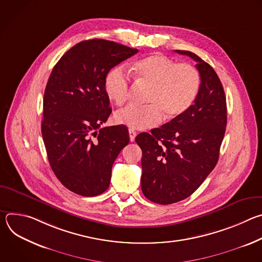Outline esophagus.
<instances>
[{"mask_svg": "<svg viewBox=\"0 0 262 262\" xmlns=\"http://www.w3.org/2000/svg\"><path fill=\"white\" fill-rule=\"evenodd\" d=\"M128 135H129V140L130 142H134L135 141V138L137 136V133L134 130V129H129L128 130Z\"/></svg>", "mask_w": 262, "mask_h": 262, "instance_id": "esophagus-1", "label": "esophagus"}]
</instances>
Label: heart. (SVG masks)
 <instances>
[{
	"label": "heart",
	"instance_id": "b5f03b06",
	"mask_svg": "<svg viewBox=\"0 0 262 262\" xmlns=\"http://www.w3.org/2000/svg\"><path fill=\"white\" fill-rule=\"evenodd\" d=\"M133 73L138 83L150 87V90L146 97L149 104H129L115 113V122L130 129L152 127L162 121L164 115L168 120L181 116L199 93L201 79L198 70L163 55H151L137 61ZM104 90L117 105H122L128 99L130 78L123 67H115L107 73Z\"/></svg>",
	"mask_w": 262,
	"mask_h": 262
}]
</instances>
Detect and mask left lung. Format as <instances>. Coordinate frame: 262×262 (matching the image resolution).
<instances>
[{
	"mask_svg": "<svg viewBox=\"0 0 262 262\" xmlns=\"http://www.w3.org/2000/svg\"><path fill=\"white\" fill-rule=\"evenodd\" d=\"M196 61L199 93L191 107L160 128L141 133V189L159 204H172L191 196L215 167L227 125L226 97L213 68L196 54L175 51Z\"/></svg>",
	"mask_w": 262,
	"mask_h": 262,
	"instance_id": "left-lung-1",
	"label": "left lung"
}]
</instances>
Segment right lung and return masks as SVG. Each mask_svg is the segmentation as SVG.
<instances>
[{
	"mask_svg": "<svg viewBox=\"0 0 262 262\" xmlns=\"http://www.w3.org/2000/svg\"><path fill=\"white\" fill-rule=\"evenodd\" d=\"M137 53L114 41L85 40L67 51L52 70L41 134L52 170L78 195L93 197L106 191L112 167L129 142L126 126L100 125L112 113L105 77Z\"/></svg>",
	"mask_w": 262,
	"mask_h": 262,
	"instance_id": "right-lung-1",
	"label": "right lung"
}]
</instances>
